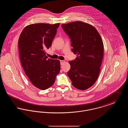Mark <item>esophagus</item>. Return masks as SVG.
<instances>
[{"label":"esophagus","mask_w":128,"mask_h":128,"mask_svg":"<svg viewBox=\"0 0 128 128\" xmlns=\"http://www.w3.org/2000/svg\"><path fill=\"white\" fill-rule=\"evenodd\" d=\"M60 64H61V65L65 62V60H60Z\"/></svg>","instance_id":"esophagus-1"}]
</instances>
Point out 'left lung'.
Listing matches in <instances>:
<instances>
[{
    "label": "left lung",
    "mask_w": 128,
    "mask_h": 128,
    "mask_svg": "<svg viewBox=\"0 0 128 128\" xmlns=\"http://www.w3.org/2000/svg\"><path fill=\"white\" fill-rule=\"evenodd\" d=\"M70 38L73 53L77 57L69 61L68 75L76 88L85 90L94 84L100 72L104 56V44L97 30L80 21L62 24Z\"/></svg>",
    "instance_id": "1"
}]
</instances>
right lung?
<instances>
[{
	"label": "right lung",
	"mask_w": 128,
	"mask_h": 128,
	"mask_svg": "<svg viewBox=\"0 0 128 128\" xmlns=\"http://www.w3.org/2000/svg\"><path fill=\"white\" fill-rule=\"evenodd\" d=\"M60 23L27 25L18 40L21 64L32 84L44 90L55 82L60 70L59 60L48 58L46 50L51 46Z\"/></svg>",
	"instance_id": "right-lung-1"
}]
</instances>
